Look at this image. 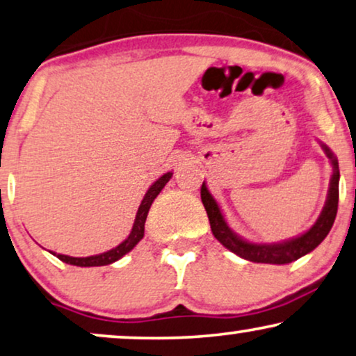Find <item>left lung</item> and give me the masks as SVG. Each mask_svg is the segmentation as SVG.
Returning a JSON list of instances; mask_svg holds the SVG:
<instances>
[{"mask_svg": "<svg viewBox=\"0 0 356 356\" xmlns=\"http://www.w3.org/2000/svg\"><path fill=\"white\" fill-rule=\"evenodd\" d=\"M324 149L325 155L329 156L332 163V173L330 178V186H329V195H327V201L324 209H322L317 222L312 225L307 232L299 235L296 238L284 240L280 243H253L247 242L242 237H238L232 229L229 227L225 222L222 212L218 202L207 189L206 183H202L201 186V201L204 204V209L207 212V218H209L211 230L214 234V237L219 240L225 248H229L230 252H234L235 255L240 258H245L248 261L253 263H270V265H286L298 258L307 255L309 252H312L319 243L327 237V234L330 232L332 225H334L335 216H337V207H339V161H337L335 155L332 154L329 147L321 144Z\"/></svg>", "mask_w": 356, "mask_h": 356, "instance_id": "8db88e82", "label": "left lung"}]
</instances>
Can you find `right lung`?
Here are the masks:
<instances>
[{
  "label": "right lung",
  "mask_w": 356,
  "mask_h": 356,
  "mask_svg": "<svg viewBox=\"0 0 356 356\" xmlns=\"http://www.w3.org/2000/svg\"><path fill=\"white\" fill-rule=\"evenodd\" d=\"M172 175H173L172 172L165 173L163 177H160L149 188V191L145 193V196H144V200H142L140 206H138V211H137L136 220H134L131 234H129V237L124 240L122 243H119L116 248H113V250H108V252H104V253H99V255L85 257V258L68 257V255H62V253H54V252H52V255L57 257L58 260H62V261H65V263H70V265H75V266H104V265H109V263L118 261L119 258H122L124 255H126V253L131 252L132 248L136 247L138 242H140L142 237H144L145 219H147V214H149V209H150L152 202H154L155 197L160 195V191L165 188V184L170 181Z\"/></svg>",
  "instance_id": "right-lung-1"
}]
</instances>
